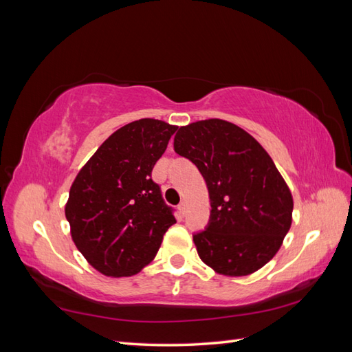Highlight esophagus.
I'll list each match as a JSON object with an SVG mask.
<instances>
[{
	"label": "esophagus",
	"instance_id": "1",
	"mask_svg": "<svg viewBox=\"0 0 352 352\" xmlns=\"http://www.w3.org/2000/svg\"><path fill=\"white\" fill-rule=\"evenodd\" d=\"M178 210H179V214L184 216V214H186V210H187L186 202H182V204H179V206H178Z\"/></svg>",
	"mask_w": 352,
	"mask_h": 352
}]
</instances>
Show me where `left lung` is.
Listing matches in <instances>:
<instances>
[{"label": "left lung", "mask_w": 352, "mask_h": 352, "mask_svg": "<svg viewBox=\"0 0 352 352\" xmlns=\"http://www.w3.org/2000/svg\"><path fill=\"white\" fill-rule=\"evenodd\" d=\"M174 150L199 169L211 213L193 241L216 273L248 276L280 249L292 222V195L255 138L230 121L211 118L178 129Z\"/></svg>", "instance_id": "obj_1"}]
</instances>
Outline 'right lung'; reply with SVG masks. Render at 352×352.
<instances>
[{
  "instance_id": "obj_1",
  "label": "right lung",
  "mask_w": 352,
  "mask_h": 352,
  "mask_svg": "<svg viewBox=\"0 0 352 352\" xmlns=\"http://www.w3.org/2000/svg\"><path fill=\"white\" fill-rule=\"evenodd\" d=\"M175 130L153 118L129 122L99 146L70 187L65 217L72 239L104 276L141 272L177 222L151 178Z\"/></svg>"
}]
</instances>
